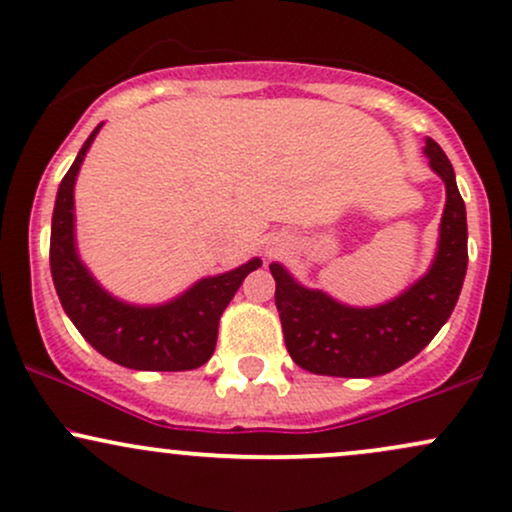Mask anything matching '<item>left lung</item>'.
Here are the masks:
<instances>
[{"label": "left lung", "instance_id": "1", "mask_svg": "<svg viewBox=\"0 0 512 512\" xmlns=\"http://www.w3.org/2000/svg\"><path fill=\"white\" fill-rule=\"evenodd\" d=\"M424 151L443 178L448 199L436 262L409 291L380 308H349L322 291L298 286L281 264L269 267L286 349L310 373L332 378L390 373L419 354L455 310L467 274V211L443 149L426 139Z\"/></svg>", "mask_w": 512, "mask_h": 512}]
</instances>
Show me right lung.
I'll list each match as a JSON object with an SVG mask.
<instances>
[{"label":"right lung","instance_id":"1","mask_svg":"<svg viewBox=\"0 0 512 512\" xmlns=\"http://www.w3.org/2000/svg\"><path fill=\"white\" fill-rule=\"evenodd\" d=\"M98 125L81 146L57 190L50 233V269L64 313L98 354L134 370H192L216 349L219 320L243 279L260 267L250 260L233 272L202 279L185 296L158 308H134L110 298L74 250V180Z\"/></svg>","mask_w":512,"mask_h":512}]
</instances>
